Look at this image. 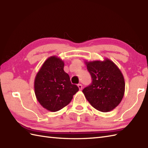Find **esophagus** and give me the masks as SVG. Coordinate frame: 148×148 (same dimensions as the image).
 Masks as SVG:
<instances>
[{
	"mask_svg": "<svg viewBox=\"0 0 148 148\" xmlns=\"http://www.w3.org/2000/svg\"><path fill=\"white\" fill-rule=\"evenodd\" d=\"M77 86H78V88H79V90H82V88H83V85H82V84H78Z\"/></svg>",
	"mask_w": 148,
	"mask_h": 148,
	"instance_id": "1",
	"label": "esophagus"
}]
</instances>
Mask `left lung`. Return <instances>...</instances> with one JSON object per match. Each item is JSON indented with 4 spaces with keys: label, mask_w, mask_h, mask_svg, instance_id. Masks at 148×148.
<instances>
[{
    "label": "left lung",
    "mask_w": 148,
    "mask_h": 148,
    "mask_svg": "<svg viewBox=\"0 0 148 148\" xmlns=\"http://www.w3.org/2000/svg\"><path fill=\"white\" fill-rule=\"evenodd\" d=\"M92 82L83 92L94 108L106 112L121 102L125 93V80L121 71L108 58L103 61L85 62Z\"/></svg>",
    "instance_id": "obj_1"
}]
</instances>
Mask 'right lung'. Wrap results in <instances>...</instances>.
I'll use <instances>...</instances> for the list:
<instances>
[{
    "instance_id": "obj_1",
    "label": "right lung",
    "mask_w": 148,
    "mask_h": 148,
    "mask_svg": "<svg viewBox=\"0 0 148 148\" xmlns=\"http://www.w3.org/2000/svg\"><path fill=\"white\" fill-rule=\"evenodd\" d=\"M64 62L56 56H50L39 69L34 80L36 98L44 108L56 112L71 102L79 90L64 71Z\"/></svg>"
}]
</instances>
